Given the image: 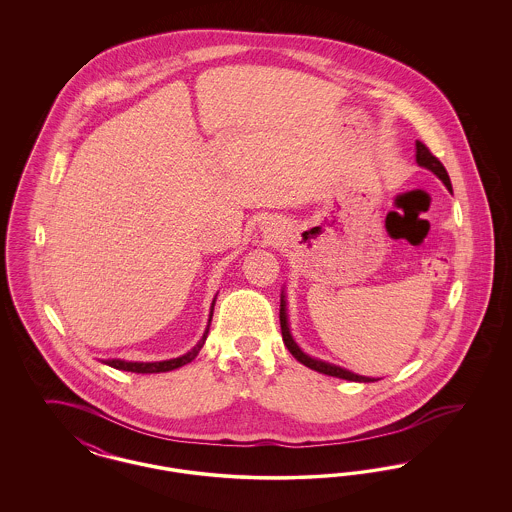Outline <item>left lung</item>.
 I'll return each mask as SVG.
<instances>
[{"label": "left lung", "instance_id": "1", "mask_svg": "<svg viewBox=\"0 0 512 512\" xmlns=\"http://www.w3.org/2000/svg\"><path fill=\"white\" fill-rule=\"evenodd\" d=\"M416 163L428 171L434 172L438 176L439 180L445 184L447 190H451V180H449V174L445 171V167L441 165L438 157L424 146L422 142H416ZM280 328H282V340L286 343L288 351L292 353L293 357L301 363V365L309 366L311 370H317L322 374H328V376H336L341 380H351V382H374V378H368V376H359L351 370H345L341 366L330 365L326 361H318L313 359L309 355H305L299 345L293 341L292 334H290V324H288V313H286V301H284V295L280 299Z\"/></svg>", "mask_w": 512, "mask_h": 512}]
</instances>
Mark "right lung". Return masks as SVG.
Here are the masks:
<instances>
[{
	"instance_id": "right-lung-1",
	"label": "right lung",
	"mask_w": 512,
	"mask_h": 512,
	"mask_svg": "<svg viewBox=\"0 0 512 512\" xmlns=\"http://www.w3.org/2000/svg\"><path fill=\"white\" fill-rule=\"evenodd\" d=\"M213 309H215V301H213V305H211V315H209V324H207V328H205V334H203V338L197 341V345H195L192 351H188L186 355H182V357H176V359H169V361H157V363H132V361H121V359H109V361H103L105 365L113 366V368H117V370H128V372H138V374H155V372H169V370H174V368H178V366L188 365V363H192L195 357H197V353L201 351V347H203V343L207 340V334H209V326H211V318H213Z\"/></svg>"
}]
</instances>
